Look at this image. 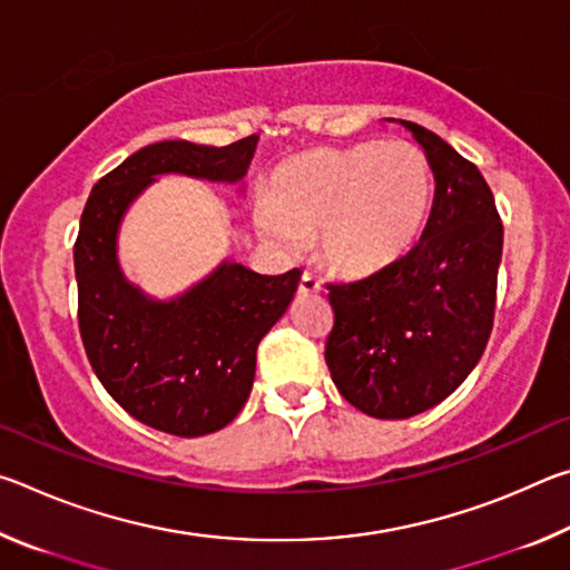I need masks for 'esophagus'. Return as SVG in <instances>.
I'll list each match as a JSON object with an SVG mask.
<instances>
[{
  "instance_id": "1",
  "label": "esophagus",
  "mask_w": 570,
  "mask_h": 570,
  "mask_svg": "<svg viewBox=\"0 0 570 570\" xmlns=\"http://www.w3.org/2000/svg\"><path fill=\"white\" fill-rule=\"evenodd\" d=\"M322 292V284L316 282L312 274H304L302 282H298V294L302 296H312V294H320Z\"/></svg>"
}]
</instances>
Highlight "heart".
Returning <instances> with one entry per match:
<instances>
[{"mask_svg":"<svg viewBox=\"0 0 570 570\" xmlns=\"http://www.w3.org/2000/svg\"><path fill=\"white\" fill-rule=\"evenodd\" d=\"M432 208V168L402 140L320 148L286 160L268 180L254 220L284 256L314 238L330 272L350 278L380 274L417 244Z\"/></svg>","mask_w":570,"mask_h":570,"instance_id":"heart-1","label":"heart"}]
</instances>
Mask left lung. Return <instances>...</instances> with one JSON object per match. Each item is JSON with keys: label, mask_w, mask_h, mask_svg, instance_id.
<instances>
[{"label": "left lung", "mask_w": 570, "mask_h": 570, "mask_svg": "<svg viewBox=\"0 0 570 570\" xmlns=\"http://www.w3.org/2000/svg\"><path fill=\"white\" fill-rule=\"evenodd\" d=\"M420 142L435 200L420 244L362 282L332 284L324 360L342 397L377 420H407L450 397L493 332L503 256L493 190L428 128L394 120Z\"/></svg>", "instance_id": "8db88e82"}]
</instances>
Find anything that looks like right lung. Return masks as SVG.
Instances as JSON below:
<instances>
[{
    "mask_svg": "<svg viewBox=\"0 0 570 570\" xmlns=\"http://www.w3.org/2000/svg\"><path fill=\"white\" fill-rule=\"evenodd\" d=\"M256 142L258 135L224 148L153 142L95 183L82 210L75 278L85 352L110 397L168 435L200 438L236 417L254 387L258 342L284 316L302 274L262 276L224 258L186 292L150 296L120 266L122 218L158 176L244 193Z\"/></svg>",
    "mask_w": 570,
    "mask_h": 570,
    "instance_id": "right-lung-1",
    "label": "right lung"
}]
</instances>
